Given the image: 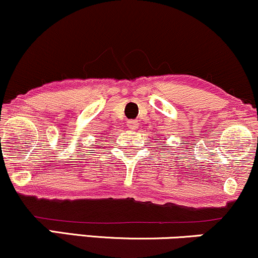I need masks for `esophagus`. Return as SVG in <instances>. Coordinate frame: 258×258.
Instances as JSON below:
<instances>
[{"mask_svg":"<svg viewBox=\"0 0 258 258\" xmlns=\"http://www.w3.org/2000/svg\"><path fill=\"white\" fill-rule=\"evenodd\" d=\"M126 125H128V128H129V129L135 130V129H138L139 123H138L137 120H128V124H126Z\"/></svg>","mask_w":258,"mask_h":258,"instance_id":"esophagus-1","label":"esophagus"}]
</instances>
